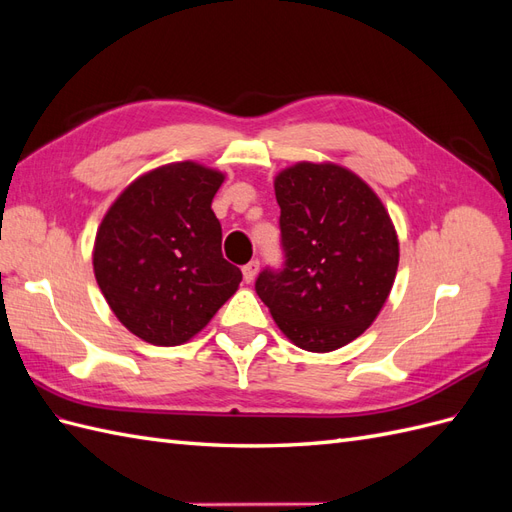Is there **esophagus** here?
Returning a JSON list of instances; mask_svg holds the SVG:
<instances>
[{"mask_svg":"<svg viewBox=\"0 0 512 512\" xmlns=\"http://www.w3.org/2000/svg\"><path fill=\"white\" fill-rule=\"evenodd\" d=\"M258 269H260V262L258 260L247 262V265L243 267V280H245V284H252L256 280Z\"/></svg>","mask_w":512,"mask_h":512,"instance_id":"34e87169","label":"esophagus"}]
</instances>
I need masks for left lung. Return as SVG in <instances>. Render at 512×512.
I'll list each match as a JSON object with an SVG mask.
<instances>
[{
    "mask_svg": "<svg viewBox=\"0 0 512 512\" xmlns=\"http://www.w3.org/2000/svg\"><path fill=\"white\" fill-rule=\"evenodd\" d=\"M273 185L286 265L258 275V297L294 346L342 348L391 294L399 265L391 215L359 175L333 162H297Z\"/></svg>",
    "mask_w": 512,
    "mask_h": 512,
    "instance_id": "left-lung-1",
    "label": "left lung"
}]
</instances>
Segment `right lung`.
Listing matches in <instances>:
<instances>
[{"mask_svg":"<svg viewBox=\"0 0 512 512\" xmlns=\"http://www.w3.org/2000/svg\"><path fill=\"white\" fill-rule=\"evenodd\" d=\"M222 183L224 173L198 162L158 166L134 179L98 226L96 282L117 320L147 344H185L241 284L211 209Z\"/></svg>","mask_w":512,"mask_h":512,"instance_id":"obj_1","label":"right lung"}]
</instances>
